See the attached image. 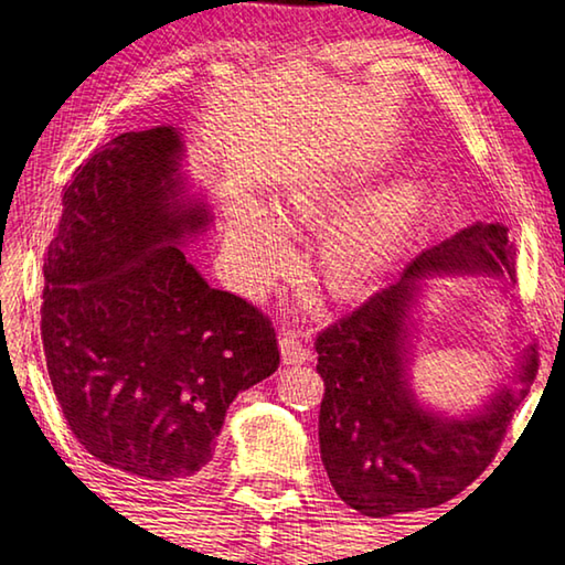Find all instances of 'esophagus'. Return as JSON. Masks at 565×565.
<instances>
[{"label": "esophagus", "instance_id": "esophagus-1", "mask_svg": "<svg viewBox=\"0 0 565 565\" xmlns=\"http://www.w3.org/2000/svg\"><path fill=\"white\" fill-rule=\"evenodd\" d=\"M279 347H281L284 364H303V362H308V359H310V352L306 350V344H303L301 338H298V334L291 332V330L281 332Z\"/></svg>", "mask_w": 565, "mask_h": 565}]
</instances>
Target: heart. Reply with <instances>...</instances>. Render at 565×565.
<instances>
[{
    "instance_id": "b5f03b06",
    "label": "heart",
    "mask_w": 565,
    "mask_h": 565,
    "mask_svg": "<svg viewBox=\"0 0 565 565\" xmlns=\"http://www.w3.org/2000/svg\"><path fill=\"white\" fill-rule=\"evenodd\" d=\"M352 184L338 177L298 186L284 199V213L294 221L326 218L350 194ZM423 209V191L398 182L347 209L320 245V264L332 289L350 294L376 276L405 243ZM227 255L239 279L252 291L264 289L289 255V235L276 213L257 201L235 199L225 215Z\"/></svg>"
}]
</instances>
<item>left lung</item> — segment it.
Wrapping results in <instances>:
<instances>
[{
  "mask_svg": "<svg viewBox=\"0 0 565 565\" xmlns=\"http://www.w3.org/2000/svg\"><path fill=\"white\" fill-rule=\"evenodd\" d=\"M429 271H514V245L500 223H476L444 239L350 316L316 340L320 456L347 505L366 518L437 508L481 476L505 439L512 415L536 376L534 347L520 366V386L495 393L481 413L441 417L425 411L407 386V310Z\"/></svg>",
  "mask_w": 565,
  "mask_h": 565,
  "instance_id": "8db88e82",
  "label": "left lung"
}]
</instances>
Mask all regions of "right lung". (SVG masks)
Segmentation results:
<instances>
[{
    "label": "right lung",
    "instance_id": "obj_1",
    "mask_svg": "<svg viewBox=\"0 0 565 565\" xmlns=\"http://www.w3.org/2000/svg\"><path fill=\"white\" fill-rule=\"evenodd\" d=\"M179 160L170 126L106 142L65 184L43 262L41 340L67 427L160 490L206 473L235 395L279 366L271 320L184 257L211 215L184 199Z\"/></svg>",
    "mask_w": 565,
    "mask_h": 565
}]
</instances>
